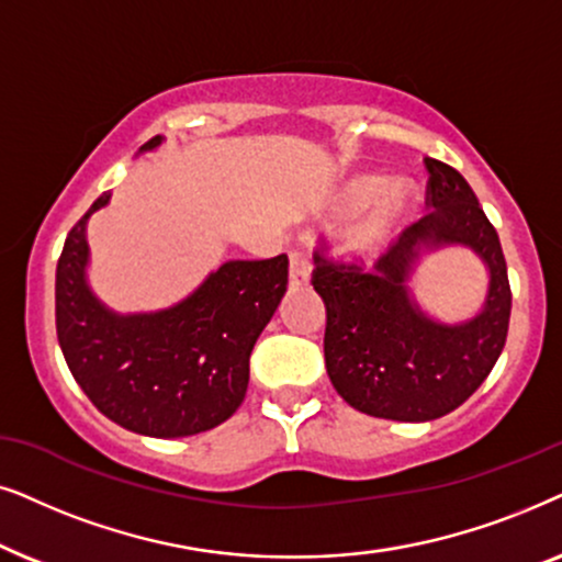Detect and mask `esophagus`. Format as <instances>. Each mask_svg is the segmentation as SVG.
Masks as SVG:
<instances>
[{
	"label": "esophagus",
	"mask_w": 562,
	"mask_h": 562,
	"mask_svg": "<svg viewBox=\"0 0 562 562\" xmlns=\"http://www.w3.org/2000/svg\"><path fill=\"white\" fill-rule=\"evenodd\" d=\"M311 282V261L305 259V254L293 251L290 254V285L305 288Z\"/></svg>",
	"instance_id": "34e87169"
}]
</instances>
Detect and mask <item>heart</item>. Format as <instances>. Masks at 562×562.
Listing matches in <instances>:
<instances>
[{"mask_svg": "<svg viewBox=\"0 0 562 562\" xmlns=\"http://www.w3.org/2000/svg\"><path fill=\"white\" fill-rule=\"evenodd\" d=\"M414 207V187L406 179L378 182V177L362 175L349 179L334 200V218L347 223L344 238L349 249L370 254L383 249L406 221Z\"/></svg>", "mask_w": 562, "mask_h": 562, "instance_id": "b5f03b06", "label": "heart"}]
</instances>
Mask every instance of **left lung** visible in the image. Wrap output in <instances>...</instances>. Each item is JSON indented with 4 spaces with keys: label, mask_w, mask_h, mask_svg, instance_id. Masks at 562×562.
I'll use <instances>...</instances> for the list:
<instances>
[{
    "label": "left lung",
    "mask_w": 562,
    "mask_h": 562,
    "mask_svg": "<svg viewBox=\"0 0 562 562\" xmlns=\"http://www.w3.org/2000/svg\"><path fill=\"white\" fill-rule=\"evenodd\" d=\"M426 205L372 269L313 254V288L326 303L324 357L336 393L351 408L393 422H431L473 395L504 351L512 316L506 259L475 192L450 164L424 159ZM462 243L492 280L484 308L462 325H439L417 308L407 277L426 248Z\"/></svg>",
    "instance_id": "left-lung-1"
}]
</instances>
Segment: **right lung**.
<instances>
[{"instance_id":"obj_1","label":"right lung","mask_w":562,"mask_h":562,"mask_svg":"<svg viewBox=\"0 0 562 562\" xmlns=\"http://www.w3.org/2000/svg\"><path fill=\"white\" fill-rule=\"evenodd\" d=\"M159 144L156 136L140 151ZM108 203L102 192L58 257L56 334L66 364L123 429L161 439L213 429L241 406L251 349L288 290V257L226 261L182 303L120 316L87 282V221Z\"/></svg>"}]
</instances>
